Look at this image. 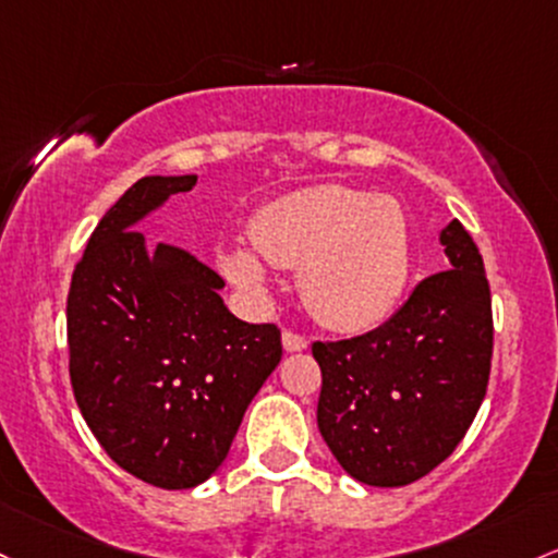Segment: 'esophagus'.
I'll use <instances>...</instances> for the list:
<instances>
[{"mask_svg":"<svg viewBox=\"0 0 558 558\" xmlns=\"http://www.w3.org/2000/svg\"><path fill=\"white\" fill-rule=\"evenodd\" d=\"M310 341L304 336L293 333V330H283V349L286 352H304Z\"/></svg>","mask_w":558,"mask_h":558,"instance_id":"obj_1","label":"esophagus"}]
</instances>
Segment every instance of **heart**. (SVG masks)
<instances>
[{
	"label": "heart",
	"mask_w": 558,
	"mask_h": 558,
	"mask_svg": "<svg viewBox=\"0 0 558 558\" xmlns=\"http://www.w3.org/2000/svg\"><path fill=\"white\" fill-rule=\"evenodd\" d=\"M251 243L267 265L299 269L307 310L336 330L378 326L408 283V219L387 195L344 185L296 190L256 214ZM255 255L228 248L222 267L243 291L262 293L267 269Z\"/></svg>",
	"instance_id": "b5f03b06"
}]
</instances>
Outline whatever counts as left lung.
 <instances>
[{
	"mask_svg": "<svg viewBox=\"0 0 558 558\" xmlns=\"http://www.w3.org/2000/svg\"><path fill=\"white\" fill-rule=\"evenodd\" d=\"M450 269L415 286L384 326L315 341L317 428L349 476L402 487L466 437L487 391L493 299L480 248L458 219L439 232Z\"/></svg>",
	"mask_w": 558,
	"mask_h": 558,
	"instance_id": "1",
	"label": "left lung"
}]
</instances>
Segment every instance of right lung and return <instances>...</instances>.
<instances>
[{"label":"right lung","mask_w":558,"mask_h":558,"mask_svg":"<svg viewBox=\"0 0 558 558\" xmlns=\"http://www.w3.org/2000/svg\"><path fill=\"white\" fill-rule=\"evenodd\" d=\"M198 177H143L89 235L69 291V371L102 450L137 480L190 489L222 466L243 413L278 368L280 328L238 320L225 280L134 230Z\"/></svg>","instance_id":"1"}]
</instances>
